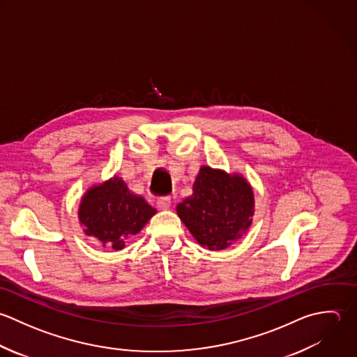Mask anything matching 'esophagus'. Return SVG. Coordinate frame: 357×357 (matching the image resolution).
Instances as JSON below:
<instances>
[{
    "label": "esophagus",
    "instance_id": "esophagus-1",
    "mask_svg": "<svg viewBox=\"0 0 357 357\" xmlns=\"http://www.w3.org/2000/svg\"><path fill=\"white\" fill-rule=\"evenodd\" d=\"M157 206L160 210H168L171 207V197L164 196V197L157 199Z\"/></svg>",
    "mask_w": 357,
    "mask_h": 357
}]
</instances>
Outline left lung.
<instances>
[{
  "mask_svg": "<svg viewBox=\"0 0 357 357\" xmlns=\"http://www.w3.org/2000/svg\"><path fill=\"white\" fill-rule=\"evenodd\" d=\"M253 207V190L242 176L202 167L193 195L179 203L176 211L202 246L221 250L250 227Z\"/></svg>",
  "mask_w": 357,
  "mask_h": 357,
  "instance_id": "obj_1",
  "label": "left lung"
}]
</instances>
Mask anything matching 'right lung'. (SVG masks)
<instances>
[{"label": "right lung", "instance_id": "right-lung-1", "mask_svg": "<svg viewBox=\"0 0 357 357\" xmlns=\"http://www.w3.org/2000/svg\"><path fill=\"white\" fill-rule=\"evenodd\" d=\"M154 214L155 210L143 197L130 193L119 178L91 188L79 208L84 234L114 250H121L125 239L140 232Z\"/></svg>", "mask_w": 357, "mask_h": 357}]
</instances>
